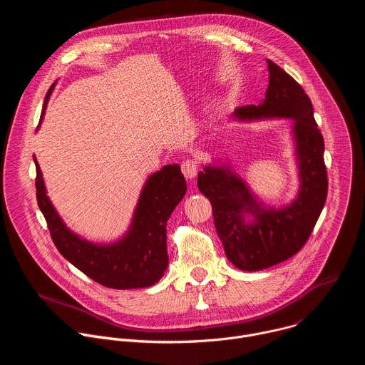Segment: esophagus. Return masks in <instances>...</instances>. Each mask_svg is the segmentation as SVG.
<instances>
[{
	"label": "esophagus",
	"instance_id": "34e87169",
	"mask_svg": "<svg viewBox=\"0 0 365 365\" xmlns=\"http://www.w3.org/2000/svg\"><path fill=\"white\" fill-rule=\"evenodd\" d=\"M197 162L193 160V159H186L183 163H182V173L185 175L186 179H193L196 175H197Z\"/></svg>",
	"mask_w": 365,
	"mask_h": 365
}]
</instances>
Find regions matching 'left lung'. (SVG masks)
<instances>
[{
    "instance_id": "left-lung-1",
    "label": "left lung",
    "mask_w": 365,
    "mask_h": 365,
    "mask_svg": "<svg viewBox=\"0 0 365 365\" xmlns=\"http://www.w3.org/2000/svg\"><path fill=\"white\" fill-rule=\"evenodd\" d=\"M267 68L270 76L264 101L259 106L237 108L232 118L293 121L297 196L276 210L258 200L230 165H207L197 175V187L212 205L215 228L225 254L244 272L263 270L293 257L314 231L328 195L325 144L312 102L280 66L267 61Z\"/></svg>"
}]
</instances>
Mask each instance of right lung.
Segmentation results:
<instances>
[{
  "instance_id": "obj_1",
  "label": "right lung",
  "mask_w": 365,
  "mask_h": 365,
  "mask_svg": "<svg viewBox=\"0 0 365 365\" xmlns=\"http://www.w3.org/2000/svg\"><path fill=\"white\" fill-rule=\"evenodd\" d=\"M53 83L46 93L44 117ZM36 163V196L51 240L59 252L78 270L111 289H141L158 283L169 264L166 224L186 193L179 165H168L148 176L140 193L128 231L111 244H95L71 231L51 205L40 166Z\"/></svg>"
}]
</instances>
